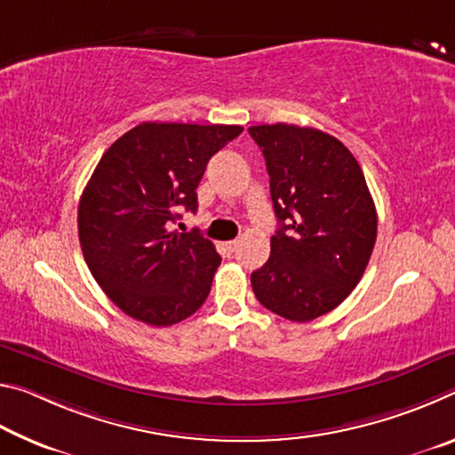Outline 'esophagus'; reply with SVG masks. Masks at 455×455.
Returning <instances> with one entry per match:
<instances>
[{
    "label": "esophagus",
    "mask_w": 455,
    "mask_h": 455,
    "mask_svg": "<svg viewBox=\"0 0 455 455\" xmlns=\"http://www.w3.org/2000/svg\"><path fill=\"white\" fill-rule=\"evenodd\" d=\"M238 246V241H228V243H225V249H228L230 252H233L235 249Z\"/></svg>",
    "instance_id": "obj_1"
}]
</instances>
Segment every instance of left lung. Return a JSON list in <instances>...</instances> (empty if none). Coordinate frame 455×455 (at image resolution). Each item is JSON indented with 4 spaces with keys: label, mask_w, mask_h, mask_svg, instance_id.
<instances>
[{
    "label": "left lung",
    "mask_w": 455,
    "mask_h": 455,
    "mask_svg": "<svg viewBox=\"0 0 455 455\" xmlns=\"http://www.w3.org/2000/svg\"><path fill=\"white\" fill-rule=\"evenodd\" d=\"M263 150L279 228L271 257L251 275L259 303L307 323L357 287L377 238V212L347 146L295 124L251 126Z\"/></svg>",
    "instance_id": "obj_1"
}]
</instances>
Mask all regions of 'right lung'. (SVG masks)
<instances>
[{"label": "right lung", "mask_w": 455, "mask_h": 455, "mask_svg": "<svg viewBox=\"0 0 455 455\" xmlns=\"http://www.w3.org/2000/svg\"><path fill=\"white\" fill-rule=\"evenodd\" d=\"M241 132L142 122L100 158L80 198V244L92 276L130 317L168 327L206 301L219 252L203 235L171 233L168 222L180 219V206L198 209L206 164Z\"/></svg>", "instance_id": "1"}]
</instances>
